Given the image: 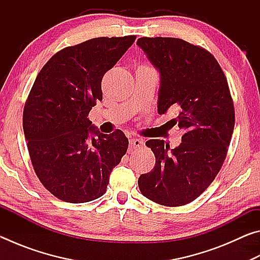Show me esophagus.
Wrapping results in <instances>:
<instances>
[{
    "label": "esophagus",
    "mask_w": 260,
    "mask_h": 260,
    "mask_svg": "<svg viewBox=\"0 0 260 260\" xmlns=\"http://www.w3.org/2000/svg\"><path fill=\"white\" fill-rule=\"evenodd\" d=\"M143 146V140L141 139H131L129 147L131 149H138Z\"/></svg>",
    "instance_id": "obj_1"
}]
</instances>
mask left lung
I'll return each instance as SVG.
<instances>
[{
	"label": "left lung",
	"mask_w": 260,
	"mask_h": 260,
	"mask_svg": "<svg viewBox=\"0 0 260 260\" xmlns=\"http://www.w3.org/2000/svg\"><path fill=\"white\" fill-rule=\"evenodd\" d=\"M159 72L158 113L177 112L183 131L171 149L164 140L146 142L155 153L151 172L141 174L143 196L166 206L196 200L221 169L234 131V104L217 59L199 46L175 38H140L136 42Z\"/></svg>",
	"instance_id": "8db88e82"
}]
</instances>
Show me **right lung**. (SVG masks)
I'll list each match as a JSON object with an SVG mask.
<instances>
[{
	"instance_id": "add662e5",
	"label": "right lung",
	"mask_w": 260,
	"mask_h": 260,
	"mask_svg": "<svg viewBox=\"0 0 260 260\" xmlns=\"http://www.w3.org/2000/svg\"><path fill=\"white\" fill-rule=\"evenodd\" d=\"M136 37L95 38L68 47L47 61L26 101L23 127L39 180L69 203H86L107 191L110 173L125 155L120 129L103 134L88 113L102 101L101 82Z\"/></svg>"
}]
</instances>
